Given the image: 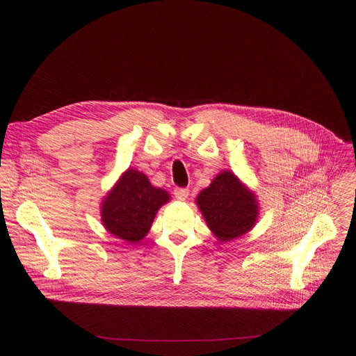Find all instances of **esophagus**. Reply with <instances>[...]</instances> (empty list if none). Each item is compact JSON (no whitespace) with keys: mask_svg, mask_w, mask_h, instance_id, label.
<instances>
[{"mask_svg":"<svg viewBox=\"0 0 356 356\" xmlns=\"http://www.w3.org/2000/svg\"><path fill=\"white\" fill-rule=\"evenodd\" d=\"M188 196H189V189H184V188H177V189H175V197H176V199L184 200Z\"/></svg>","mask_w":356,"mask_h":356,"instance_id":"obj_1","label":"esophagus"}]
</instances>
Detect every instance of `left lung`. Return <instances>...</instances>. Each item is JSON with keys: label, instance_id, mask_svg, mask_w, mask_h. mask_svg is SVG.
I'll list each match as a JSON object with an SVG mask.
<instances>
[{"label": "left lung", "instance_id": "1", "mask_svg": "<svg viewBox=\"0 0 356 356\" xmlns=\"http://www.w3.org/2000/svg\"><path fill=\"white\" fill-rule=\"evenodd\" d=\"M212 234L223 242L251 231L258 218L255 195L232 172L219 173L196 197Z\"/></svg>", "mask_w": 356, "mask_h": 356}]
</instances>
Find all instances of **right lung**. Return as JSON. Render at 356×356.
I'll list each match as a JSON object with an SVG mask.
<instances>
[{"label":"right lung","mask_w":356,"mask_h":356,"mask_svg":"<svg viewBox=\"0 0 356 356\" xmlns=\"http://www.w3.org/2000/svg\"><path fill=\"white\" fill-rule=\"evenodd\" d=\"M168 200L170 195L154 188L144 173L128 168L102 200L101 220L109 234L128 244H137Z\"/></svg>","instance_id":"right-lung-1"}]
</instances>
